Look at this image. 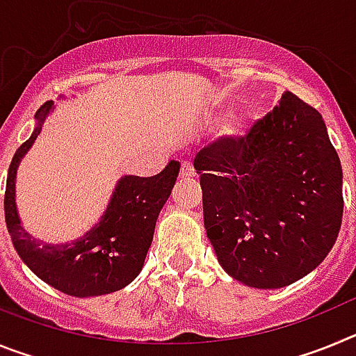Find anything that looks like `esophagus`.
Listing matches in <instances>:
<instances>
[{
    "label": "esophagus",
    "instance_id": "obj_1",
    "mask_svg": "<svg viewBox=\"0 0 356 356\" xmlns=\"http://www.w3.org/2000/svg\"><path fill=\"white\" fill-rule=\"evenodd\" d=\"M180 176L181 178H194V176H196V169H194L193 162H188V160L181 162Z\"/></svg>",
    "mask_w": 356,
    "mask_h": 356
}]
</instances>
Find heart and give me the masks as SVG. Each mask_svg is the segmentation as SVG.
Listing matches in <instances>:
<instances>
[{
  "label": "heart",
  "instance_id": "1",
  "mask_svg": "<svg viewBox=\"0 0 356 356\" xmlns=\"http://www.w3.org/2000/svg\"><path fill=\"white\" fill-rule=\"evenodd\" d=\"M221 130L226 137H237V135L241 134V121H238L237 118L228 119V121L222 122Z\"/></svg>",
  "mask_w": 356,
  "mask_h": 356
}]
</instances>
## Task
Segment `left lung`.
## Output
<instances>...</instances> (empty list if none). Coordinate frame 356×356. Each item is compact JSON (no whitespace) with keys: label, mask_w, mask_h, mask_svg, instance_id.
Here are the masks:
<instances>
[{"label":"left lung","mask_w":356,"mask_h":356,"mask_svg":"<svg viewBox=\"0 0 356 356\" xmlns=\"http://www.w3.org/2000/svg\"><path fill=\"white\" fill-rule=\"evenodd\" d=\"M207 237L232 278L280 289L314 271L337 241L342 168L316 108L285 92L246 137L194 160Z\"/></svg>","instance_id":"8db88e82"}]
</instances>
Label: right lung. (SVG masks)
Wrapping results in <instances>:
<instances>
[{
  "instance_id": "right-lung-1",
  "label": "right lung",
  "mask_w": 356,
  "mask_h": 356,
  "mask_svg": "<svg viewBox=\"0 0 356 356\" xmlns=\"http://www.w3.org/2000/svg\"><path fill=\"white\" fill-rule=\"evenodd\" d=\"M53 102L37 110V127L30 139L15 151L8 168L5 191V221L14 248L23 262L42 282L76 298L102 296L124 289L143 271L144 259L155 234L156 217L165 205L180 172L171 160L155 176H122L115 185L102 221L72 242L44 244L21 226L15 209L17 165L40 134Z\"/></svg>"
}]
</instances>
